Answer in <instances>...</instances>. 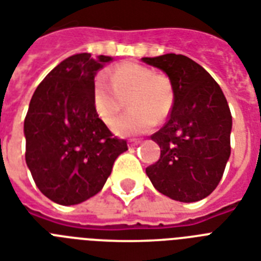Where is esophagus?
I'll return each instance as SVG.
<instances>
[{
  "mask_svg": "<svg viewBox=\"0 0 261 261\" xmlns=\"http://www.w3.org/2000/svg\"><path fill=\"white\" fill-rule=\"evenodd\" d=\"M138 145H141V141H134V139H133V141H130V143H128L130 147H137Z\"/></svg>",
  "mask_w": 261,
  "mask_h": 261,
  "instance_id": "esophagus-1",
  "label": "esophagus"
}]
</instances>
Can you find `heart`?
<instances>
[{
	"label": "heart",
	"mask_w": 261,
	"mask_h": 261,
	"mask_svg": "<svg viewBox=\"0 0 261 261\" xmlns=\"http://www.w3.org/2000/svg\"><path fill=\"white\" fill-rule=\"evenodd\" d=\"M109 79L99 75L92 86V101L101 122L112 126L129 97L132 110L114 126L122 137L143 134L154 122H162L174 103L173 83L164 73L139 63H122L109 72Z\"/></svg>",
	"instance_id": "heart-1"
}]
</instances>
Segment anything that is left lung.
I'll return each instance as SVG.
<instances>
[{
  "mask_svg": "<svg viewBox=\"0 0 261 261\" xmlns=\"http://www.w3.org/2000/svg\"><path fill=\"white\" fill-rule=\"evenodd\" d=\"M173 83L169 120L151 139L161 156L146 169L156 190L171 200L196 202L217 188L230 155L232 115L216 80L184 55L143 57Z\"/></svg>",
  "mask_w": 261,
  "mask_h": 261,
  "instance_id": "1",
  "label": "left lung"
}]
</instances>
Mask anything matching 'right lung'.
<instances>
[{"mask_svg":"<svg viewBox=\"0 0 261 261\" xmlns=\"http://www.w3.org/2000/svg\"><path fill=\"white\" fill-rule=\"evenodd\" d=\"M110 56L77 54L56 65L36 88L24 122L25 161L40 192L76 205L100 192L127 142L112 137L95 111V75Z\"/></svg>","mask_w":261,"mask_h":261,"instance_id":"add662e5","label":"right lung"}]
</instances>
